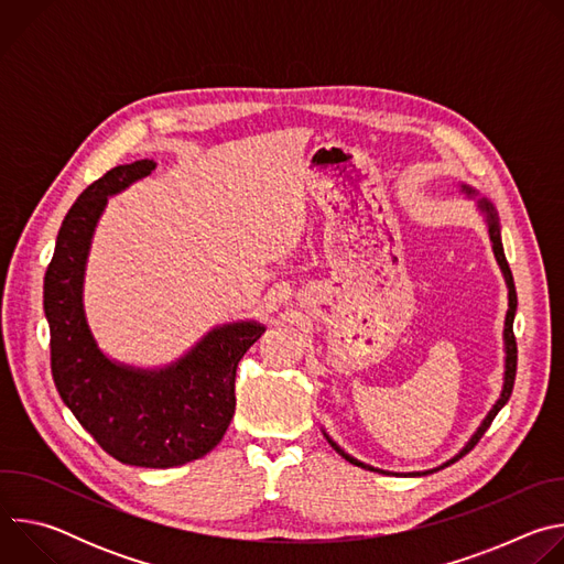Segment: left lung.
Returning <instances> with one entry per match:
<instances>
[{"mask_svg": "<svg viewBox=\"0 0 564 564\" xmlns=\"http://www.w3.org/2000/svg\"><path fill=\"white\" fill-rule=\"evenodd\" d=\"M464 192L466 194H473V189L470 187H466L464 185ZM479 209L487 214V225H489V236H491V243H494V254H496V259H498V263H500V268H502V274H505V279H507V285H509V310H507V321H505V348H507V364H505V388H502V394H500V399L496 401V406L491 409V413L487 415V420L481 422V426L477 429V433L470 437V442L459 451V455H455L453 459H448L446 464H442L440 468H444V466H448V464H453V462H457L459 457H464L468 451H473V446L481 440V435L487 433V429L491 426V422L496 420V415L500 413V409L507 404L509 401V397H511V392H513V381H516V368H518V344H516V335H513V318H516V307H518V294H516V285H513V274H511V268H509V263H507V257H505V248H502V238H500V223H498V214H496V209H494V205L489 203V200H485L481 198L479 200ZM326 435V433H324ZM326 440L330 442V446L344 457V459H348L350 464H355V466H361V468H368V470H377V473H386V470H379V468H372V466H368V464H364V462H359V459H355V457H350L348 453H344L328 435H326ZM440 468H433V470H440ZM433 470H426V473H411V475H429V473H433Z\"/></svg>", "mask_w": 564, "mask_h": 564, "instance_id": "left-lung-1", "label": "left lung"}]
</instances>
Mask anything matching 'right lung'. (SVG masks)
Wrapping results in <instances>:
<instances>
[{"label": "right lung", "instance_id": "right-lung-1", "mask_svg": "<svg viewBox=\"0 0 564 564\" xmlns=\"http://www.w3.org/2000/svg\"><path fill=\"white\" fill-rule=\"evenodd\" d=\"M153 170V160H135L79 194L44 274V312L53 381L75 420L118 462L172 468L207 455L223 440L236 409L238 361L265 328L254 321L214 328L163 370L120 366L100 352L83 305L91 236L107 198Z\"/></svg>", "mask_w": 564, "mask_h": 564}]
</instances>
